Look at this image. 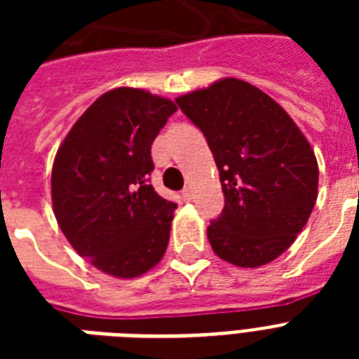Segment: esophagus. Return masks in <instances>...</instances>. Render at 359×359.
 Wrapping results in <instances>:
<instances>
[{
	"instance_id": "34e87169",
	"label": "esophagus",
	"mask_w": 359,
	"mask_h": 359,
	"mask_svg": "<svg viewBox=\"0 0 359 359\" xmlns=\"http://www.w3.org/2000/svg\"><path fill=\"white\" fill-rule=\"evenodd\" d=\"M182 199H184V201H191V199H194V190H191V186H188V188L182 190Z\"/></svg>"
}]
</instances>
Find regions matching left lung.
<instances>
[{"instance_id": "8db88e82", "label": "left lung", "mask_w": 359, "mask_h": 359, "mask_svg": "<svg viewBox=\"0 0 359 359\" xmlns=\"http://www.w3.org/2000/svg\"><path fill=\"white\" fill-rule=\"evenodd\" d=\"M175 102L201 128L218 165L224 212L214 253L240 268L278 259L300 235L318 194V163L290 115L244 80L222 78Z\"/></svg>"}]
</instances>
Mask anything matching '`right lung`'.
<instances>
[{
	"mask_svg": "<svg viewBox=\"0 0 359 359\" xmlns=\"http://www.w3.org/2000/svg\"><path fill=\"white\" fill-rule=\"evenodd\" d=\"M177 111L134 87L104 93L76 121L52 168V205L78 255L114 278L149 272L168 250L177 205L149 184L151 145Z\"/></svg>",
	"mask_w": 359,
	"mask_h": 359,
	"instance_id": "add662e5",
	"label": "right lung"
}]
</instances>
